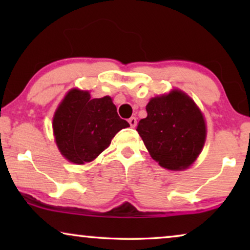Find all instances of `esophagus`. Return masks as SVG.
Returning <instances> with one entry per match:
<instances>
[{"label": "esophagus", "instance_id": "34e87169", "mask_svg": "<svg viewBox=\"0 0 250 250\" xmlns=\"http://www.w3.org/2000/svg\"><path fill=\"white\" fill-rule=\"evenodd\" d=\"M128 124L131 125V127H135L136 126V118L135 117H131L128 119Z\"/></svg>", "mask_w": 250, "mask_h": 250}]
</instances>
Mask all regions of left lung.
Returning a JSON list of instances; mask_svg holds the SVG:
<instances>
[{
	"instance_id": "1",
	"label": "left lung",
	"mask_w": 250,
	"mask_h": 250,
	"mask_svg": "<svg viewBox=\"0 0 250 250\" xmlns=\"http://www.w3.org/2000/svg\"><path fill=\"white\" fill-rule=\"evenodd\" d=\"M146 116L136 131L156 162L164 168L189 167L199 155L206 139V125L194 102L181 91L153 98Z\"/></svg>"
}]
</instances>
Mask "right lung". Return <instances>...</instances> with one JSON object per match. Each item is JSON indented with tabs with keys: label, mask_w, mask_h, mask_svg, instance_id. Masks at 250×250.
I'll use <instances>...</instances> for the list:
<instances>
[{
	"label": "right lung",
	"mask_w": 250,
	"mask_h": 250,
	"mask_svg": "<svg viewBox=\"0 0 250 250\" xmlns=\"http://www.w3.org/2000/svg\"><path fill=\"white\" fill-rule=\"evenodd\" d=\"M119 117L110 97L91 99L88 92L71 90L53 117V131L60 152L71 163L93 160L116 133L128 127Z\"/></svg>",
	"instance_id": "add662e5"
}]
</instances>
